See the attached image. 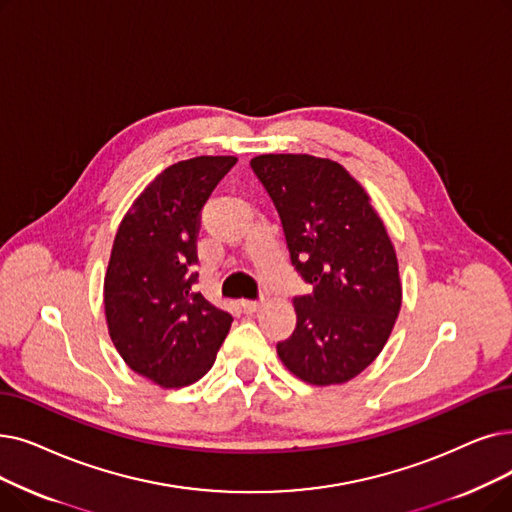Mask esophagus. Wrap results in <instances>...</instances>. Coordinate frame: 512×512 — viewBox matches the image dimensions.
Here are the masks:
<instances>
[{"label": "esophagus", "instance_id": "34e87169", "mask_svg": "<svg viewBox=\"0 0 512 512\" xmlns=\"http://www.w3.org/2000/svg\"><path fill=\"white\" fill-rule=\"evenodd\" d=\"M242 307H244V311L253 314V311H259L263 307V301H242Z\"/></svg>", "mask_w": 512, "mask_h": 512}]
</instances>
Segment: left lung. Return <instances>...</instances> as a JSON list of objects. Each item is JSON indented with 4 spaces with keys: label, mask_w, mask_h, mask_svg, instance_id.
Listing matches in <instances>:
<instances>
[{
    "label": "left lung",
    "mask_w": 512,
    "mask_h": 512,
    "mask_svg": "<svg viewBox=\"0 0 512 512\" xmlns=\"http://www.w3.org/2000/svg\"><path fill=\"white\" fill-rule=\"evenodd\" d=\"M251 167L280 215L288 253L311 295L295 297L297 326L276 345L309 385H341L379 355L402 307L391 238L347 169L311 154H259Z\"/></svg>",
    "instance_id": "1"
}]
</instances>
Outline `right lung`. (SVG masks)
<instances>
[{
  "label": "right lung",
  "mask_w": 512,
  "mask_h": 512,
  "mask_svg": "<svg viewBox=\"0 0 512 512\" xmlns=\"http://www.w3.org/2000/svg\"><path fill=\"white\" fill-rule=\"evenodd\" d=\"M236 157H194L161 171L115 236L104 276L108 335L125 364L177 389L205 376L232 326L228 311L194 293L201 209Z\"/></svg>",
  "instance_id": "right-lung-1"
}]
</instances>
